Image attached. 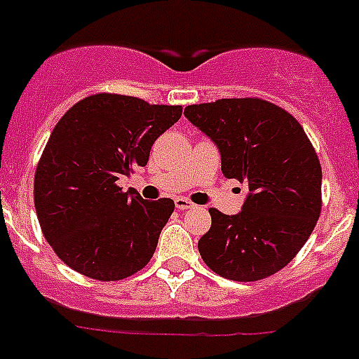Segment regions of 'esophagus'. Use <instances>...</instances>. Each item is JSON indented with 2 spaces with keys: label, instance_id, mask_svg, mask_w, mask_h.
Listing matches in <instances>:
<instances>
[{
  "label": "esophagus",
  "instance_id": "1",
  "mask_svg": "<svg viewBox=\"0 0 359 359\" xmlns=\"http://www.w3.org/2000/svg\"><path fill=\"white\" fill-rule=\"evenodd\" d=\"M175 206L179 208V210H189V208H194L195 204H194V203H189L188 198L179 197V198H175Z\"/></svg>",
  "mask_w": 359,
  "mask_h": 359
}]
</instances>
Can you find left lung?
<instances>
[{"label":"left lung","mask_w":359,"mask_h":359,"mask_svg":"<svg viewBox=\"0 0 359 359\" xmlns=\"http://www.w3.org/2000/svg\"><path fill=\"white\" fill-rule=\"evenodd\" d=\"M184 114L217 144L222 173L250 191L237 215L210 208L201 257L231 281L273 276L303 248L321 213V164L305 129L261 98L188 105Z\"/></svg>","instance_id":"1"}]
</instances>
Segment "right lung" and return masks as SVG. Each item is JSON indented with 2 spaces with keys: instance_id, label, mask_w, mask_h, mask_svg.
Listing matches in <instances>:
<instances>
[{
  "instance_id": "1",
  "label": "right lung",
  "mask_w": 359,
  "mask_h": 359,
  "mask_svg": "<svg viewBox=\"0 0 359 359\" xmlns=\"http://www.w3.org/2000/svg\"><path fill=\"white\" fill-rule=\"evenodd\" d=\"M180 114V105L98 93L54 126L36 165L34 206L45 239L67 266L120 281L149 263L175 203L144 201L118 180L147 164L155 140Z\"/></svg>"
}]
</instances>
